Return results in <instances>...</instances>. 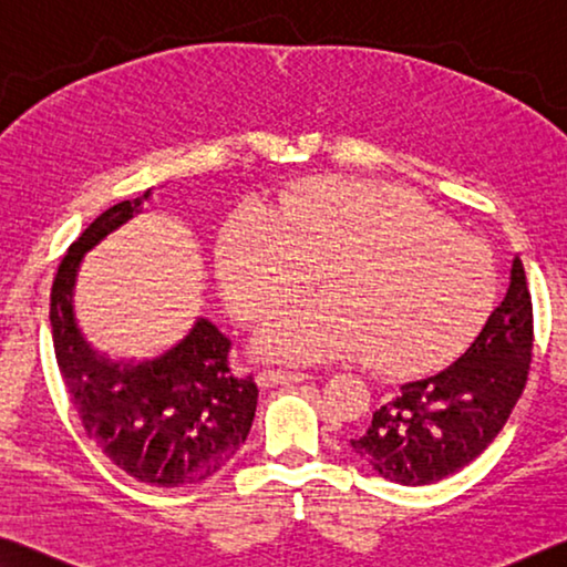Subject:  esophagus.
I'll return each instance as SVG.
<instances>
[{
  "mask_svg": "<svg viewBox=\"0 0 567 567\" xmlns=\"http://www.w3.org/2000/svg\"><path fill=\"white\" fill-rule=\"evenodd\" d=\"M308 373H298V371H282V368H262L257 371V383L259 385H285V383H302L308 381Z\"/></svg>",
  "mask_w": 567,
  "mask_h": 567,
  "instance_id": "esophagus-1",
  "label": "esophagus"
}]
</instances>
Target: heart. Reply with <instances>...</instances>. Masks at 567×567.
I'll use <instances>...</instances> for the list:
<instances>
[{
  "label": "heart",
  "instance_id": "b5f03b06",
  "mask_svg": "<svg viewBox=\"0 0 567 567\" xmlns=\"http://www.w3.org/2000/svg\"><path fill=\"white\" fill-rule=\"evenodd\" d=\"M217 267L245 320L302 298L326 269L330 298L269 320L259 353L298 363L368 358L391 375L456 353L494 295L480 239L409 188L340 176L298 184L280 212L239 204L219 231Z\"/></svg>",
  "mask_w": 567,
  "mask_h": 567
}]
</instances>
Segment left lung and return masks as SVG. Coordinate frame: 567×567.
Returning a JSON list of instances; mask_svg holds the SVG:
<instances>
[{"mask_svg":"<svg viewBox=\"0 0 567 567\" xmlns=\"http://www.w3.org/2000/svg\"><path fill=\"white\" fill-rule=\"evenodd\" d=\"M533 298L519 259L509 290L464 355L409 381L373 413L353 452L381 477L421 487L477 460L507 424L533 361Z\"/></svg>","mask_w":567,"mask_h":567,"instance_id":"1","label":"left lung"}]
</instances>
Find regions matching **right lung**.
Wrapping results in <instances>:
<instances>
[{
    "label": "right lung",
    "instance_id": "right-lung-1",
    "mask_svg": "<svg viewBox=\"0 0 567 567\" xmlns=\"http://www.w3.org/2000/svg\"><path fill=\"white\" fill-rule=\"evenodd\" d=\"M148 196L105 209L65 251L50 295L52 346L80 424L107 460L151 487H184L219 472L255 419L257 383L231 371V340L199 318L156 355L111 361L85 346L73 318L85 249L133 217Z\"/></svg>",
    "mask_w": 567,
    "mask_h": 567
}]
</instances>
